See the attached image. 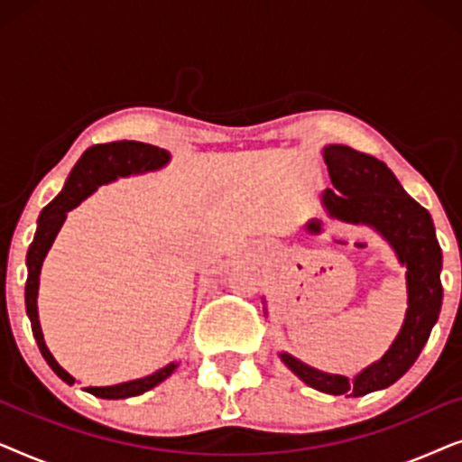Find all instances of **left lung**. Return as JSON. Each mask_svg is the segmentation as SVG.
I'll list each match as a JSON object with an SVG mask.
<instances>
[{
    "label": "left lung",
    "instance_id": "8db88e82",
    "mask_svg": "<svg viewBox=\"0 0 462 462\" xmlns=\"http://www.w3.org/2000/svg\"><path fill=\"white\" fill-rule=\"evenodd\" d=\"M324 162L332 187L324 191L330 217L368 225L387 239L397 261L406 264L408 311L389 351L353 378L315 370L300 359L280 353L282 362L309 387L330 395L359 397L393 384L410 370L429 340L441 309V248L425 208L403 191L395 174L376 157L345 144H328Z\"/></svg>",
    "mask_w": 462,
    "mask_h": 462
}]
</instances>
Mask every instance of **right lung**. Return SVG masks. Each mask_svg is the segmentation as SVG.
I'll list each match as a JSON object with an SVG mask.
<instances>
[{
    "instance_id": "right-lung-1",
    "label": "right lung",
    "mask_w": 462,
    "mask_h": 462,
    "mask_svg": "<svg viewBox=\"0 0 462 462\" xmlns=\"http://www.w3.org/2000/svg\"><path fill=\"white\" fill-rule=\"evenodd\" d=\"M170 162V153L166 149L153 147L147 143L136 141H117L106 144H94L79 157L75 163L71 174L62 187V191L43 208L40 218H37V231L33 242L27 252V286H24V305H27V315L31 319V330L37 340L43 359H46L50 368L56 372V376L62 378L67 384H73L75 378L69 374L60 364L56 362L52 353L43 343V334L40 326V315H37V290H40V273L43 258H46L50 245L54 244V237L59 236L62 223H65L67 212L78 208L88 195H92L100 185L117 180L119 176L144 174L160 170ZM179 364H168L153 374L136 378V381L119 383L113 387H86L88 393L103 397V400H125V397L141 395L144 391L153 389L155 384L172 374Z\"/></svg>"
}]
</instances>
